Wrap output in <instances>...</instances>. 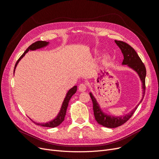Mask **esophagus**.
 <instances>
[{"label":"esophagus","mask_w":159,"mask_h":159,"mask_svg":"<svg viewBox=\"0 0 159 159\" xmlns=\"http://www.w3.org/2000/svg\"><path fill=\"white\" fill-rule=\"evenodd\" d=\"M78 89H79V91L80 92H85L86 91V89H87V86L85 84H81L79 85Z\"/></svg>","instance_id":"1"}]
</instances>
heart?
<instances>
[{
    "label": "heart",
    "instance_id": "b5f03b06",
    "mask_svg": "<svg viewBox=\"0 0 159 159\" xmlns=\"http://www.w3.org/2000/svg\"><path fill=\"white\" fill-rule=\"evenodd\" d=\"M108 61H109L108 57L104 56V57L102 59V60H101V64H102V65L106 66L107 64V63H108Z\"/></svg>",
    "mask_w": 159,
    "mask_h": 159
}]
</instances>
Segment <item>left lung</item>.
Returning a JSON list of instances; mask_svg holds the SVG:
<instances>
[{"instance_id": "1", "label": "left lung", "mask_w": 159, "mask_h": 159, "mask_svg": "<svg viewBox=\"0 0 159 159\" xmlns=\"http://www.w3.org/2000/svg\"><path fill=\"white\" fill-rule=\"evenodd\" d=\"M117 46L120 48V51L124 57V59L122 62V65H126L129 68L132 69L133 70L136 72L138 75L139 79L142 82V97L139 102L135 106L134 109H132L129 113L125 114L123 116H112L110 114L106 113L101 107L97 100V98L94 97L91 92L89 93L90 97L93 101V111L95 120L97 123L107 128H116L117 126L122 125L132 117L133 113H134L136 110L138 108V106L142 102L145 90V76H146V69L145 65L142 62L141 59L137 54L136 51L133 49L128 43L123 42L122 41L115 40Z\"/></svg>"}]
</instances>
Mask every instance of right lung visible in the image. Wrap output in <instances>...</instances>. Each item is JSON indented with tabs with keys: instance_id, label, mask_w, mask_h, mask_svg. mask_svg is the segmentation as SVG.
Here are the masks:
<instances>
[{
	"instance_id": "obj_1",
	"label": "right lung",
	"mask_w": 159,
	"mask_h": 159,
	"mask_svg": "<svg viewBox=\"0 0 159 159\" xmlns=\"http://www.w3.org/2000/svg\"><path fill=\"white\" fill-rule=\"evenodd\" d=\"M49 42H46V41H37L34 43H33L31 45L25 50V52L23 53V54L20 57V58L18 59V61H17V62L16 63V65L14 67V74L15 73L16 71V68L18 65V63L20 62V61L22 59V58H23V57L27 53H28L29 52H31V51H36L37 49H40L42 48H46L47 46H49ZM76 91H77V85H75L73 87H72L71 89H70L68 90V91L67 92L65 98L62 102V104L61 105V109L58 113L57 116L52 120H49L48 122H46V123H37L34 121H33L36 123L38 125L40 126H46V127H49V128H54L57 126L59 125H60L62 122L63 120H65V117L66 116V110L67 107L68 106V102L70 100L71 97L73 96V95L76 93Z\"/></svg>"
}]
</instances>
